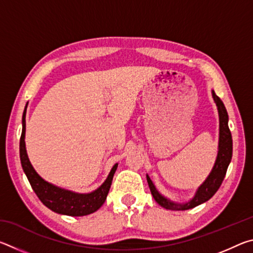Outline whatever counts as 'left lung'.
Masks as SVG:
<instances>
[{
    "mask_svg": "<svg viewBox=\"0 0 253 253\" xmlns=\"http://www.w3.org/2000/svg\"><path fill=\"white\" fill-rule=\"evenodd\" d=\"M212 97L217 107V113H219V146H217V155L213 169L208 175V177L205 178V181L198 187L193 198L185 203L174 202V201L160 193L156 186L154 185L151 177L146 174V179L153 198L163 208L172 210V211H184V210L193 209L211 199L223 182L226 169H228L230 162L232 160V136H231V131L229 129V116L224 104L215 95L214 90H212Z\"/></svg>",
    "mask_w": 253,
    "mask_h": 253,
    "instance_id": "left-lung-1",
    "label": "left lung"
}]
</instances>
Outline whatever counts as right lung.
<instances>
[{"mask_svg": "<svg viewBox=\"0 0 253 253\" xmlns=\"http://www.w3.org/2000/svg\"><path fill=\"white\" fill-rule=\"evenodd\" d=\"M27 106H25L22 116V134L20 138V160L21 165L34 193L46 208L55 213L70 216H84L96 212L101 205L105 203L108 195L109 188L113 182L114 174L116 172L118 164H115L107 176L106 181L90 193H77V192L66 190V188L53 185L52 183L46 182L42 178L30 162L25 148V115H27Z\"/></svg>", "mask_w": 253, "mask_h": 253, "instance_id": "add662e5", "label": "right lung"}]
</instances>
